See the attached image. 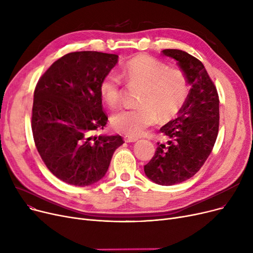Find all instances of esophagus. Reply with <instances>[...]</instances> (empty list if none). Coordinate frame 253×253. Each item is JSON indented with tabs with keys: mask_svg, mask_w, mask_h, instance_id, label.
Wrapping results in <instances>:
<instances>
[{
	"mask_svg": "<svg viewBox=\"0 0 253 253\" xmlns=\"http://www.w3.org/2000/svg\"><path fill=\"white\" fill-rule=\"evenodd\" d=\"M124 139H125L126 142H135V141H137L136 137H132V136H125Z\"/></svg>",
	"mask_w": 253,
	"mask_h": 253,
	"instance_id": "34e87169",
	"label": "esophagus"
}]
</instances>
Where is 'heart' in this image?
<instances>
[{
	"instance_id": "heart-1",
	"label": "heart",
	"mask_w": 253,
	"mask_h": 253,
	"mask_svg": "<svg viewBox=\"0 0 253 253\" xmlns=\"http://www.w3.org/2000/svg\"><path fill=\"white\" fill-rule=\"evenodd\" d=\"M128 87L141 89L138 95L140 106L122 111L112 118V126L126 136L138 137L158 121H168L184 105L189 95L188 79L177 69L149 55H138L122 66ZM100 95L109 109L121 104L124 88L120 77L111 73L100 83Z\"/></svg>"
}]
</instances>
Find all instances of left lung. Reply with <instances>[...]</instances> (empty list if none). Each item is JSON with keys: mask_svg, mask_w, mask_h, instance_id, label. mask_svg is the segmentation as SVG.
I'll return each instance as SVG.
<instances>
[{"mask_svg": "<svg viewBox=\"0 0 253 253\" xmlns=\"http://www.w3.org/2000/svg\"><path fill=\"white\" fill-rule=\"evenodd\" d=\"M162 54L177 61L191 89L179 116L160 129L169 140L166 144L158 142L144 173L157 184L173 185L195 175L213 149L218 133L219 99L200 60L178 49H165Z\"/></svg>", "mask_w": 253, "mask_h": 253, "instance_id": "1", "label": "left lung"}]
</instances>
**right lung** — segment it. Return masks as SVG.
<instances>
[{"label":"right lung","instance_id":"obj_1","mask_svg":"<svg viewBox=\"0 0 253 253\" xmlns=\"http://www.w3.org/2000/svg\"><path fill=\"white\" fill-rule=\"evenodd\" d=\"M118 57L96 51L69 53L36 86L32 129L37 150L52 174L69 184L86 187L100 180L124 143L120 135L93 134L108 122L99 87Z\"/></svg>","mask_w":253,"mask_h":253}]
</instances>
